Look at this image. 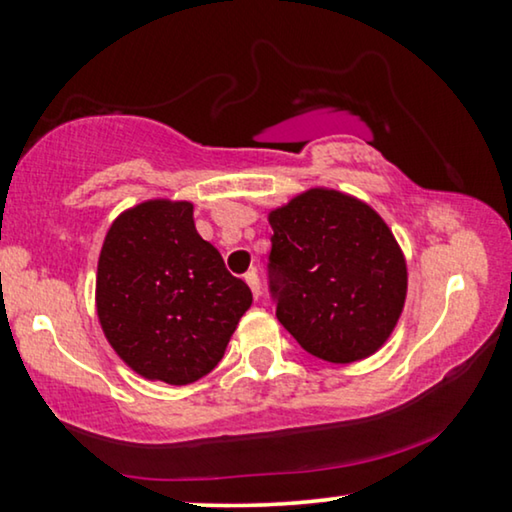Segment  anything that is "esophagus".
Listing matches in <instances>:
<instances>
[{"mask_svg":"<svg viewBox=\"0 0 512 512\" xmlns=\"http://www.w3.org/2000/svg\"><path fill=\"white\" fill-rule=\"evenodd\" d=\"M246 282H248L250 292H253L255 299H259V296H262V285H259L257 271H248V273H246Z\"/></svg>","mask_w":512,"mask_h":512,"instance_id":"esophagus-1","label":"esophagus"}]
</instances>
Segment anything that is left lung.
Segmentation results:
<instances>
[{
  "label": "left lung",
  "instance_id": "8db88e82",
  "mask_svg": "<svg viewBox=\"0 0 512 512\" xmlns=\"http://www.w3.org/2000/svg\"><path fill=\"white\" fill-rule=\"evenodd\" d=\"M269 225L276 317L305 352L345 365L384 347L407 299V259L384 218L310 188L271 209Z\"/></svg>",
  "mask_w": 512,
  "mask_h": 512
}]
</instances>
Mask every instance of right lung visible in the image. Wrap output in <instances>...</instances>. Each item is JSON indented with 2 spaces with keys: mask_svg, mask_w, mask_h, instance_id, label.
Here are the masks:
<instances>
[{
  "mask_svg": "<svg viewBox=\"0 0 512 512\" xmlns=\"http://www.w3.org/2000/svg\"><path fill=\"white\" fill-rule=\"evenodd\" d=\"M250 303L246 282L197 234L186 200L135 204L105 234L98 322L121 361L144 379L186 386L207 375Z\"/></svg>",
  "mask_w": 512,
  "mask_h": 512,
  "instance_id": "1",
  "label": "right lung"
}]
</instances>
